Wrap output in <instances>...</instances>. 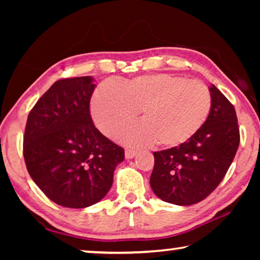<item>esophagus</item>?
Instances as JSON below:
<instances>
[{"label": "esophagus", "instance_id": "obj_1", "mask_svg": "<svg viewBox=\"0 0 260 260\" xmlns=\"http://www.w3.org/2000/svg\"><path fill=\"white\" fill-rule=\"evenodd\" d=\"M136 153H138V151L134 150V149H131V148L125 149V157L127 159H132V158H134L136 156Z\"/></svg>", "mask_w": 260, "mask_h": 260}]
</instances>
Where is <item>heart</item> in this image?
Here are the masks:
<instances>
[{
    "instance_id": "1",
    "label": "heart",
    "mask_w": 260,
    "mask_h": 260,
    "mask_svg": "<svg viewBox=\"0 0 260 260\" xmlns=\"http://www.w3.org/2000/svg\"><path fill=\"white\" fill-rule=\"evenodd\" d=\"M211 94L200 81L173 74L140 76L116 88L100 86L90 101L98 128L112 135L133 121L141 111L142 124L127 127L118 135L133 146L174 148L190 140L209 117Z\"/></svg>"
}]
</instances>
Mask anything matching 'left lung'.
I'll return each instance as SVG.
<instances>
[{"instance_id": "8db88e82", "label": "left lung", "mask_w": 260, "mask_h": 260, "mask_svg": "<svg viewBox=\"0 0 260 260\" xmlns=\"http://www.w3.org/2000/svg\"><path fill=\"white\" fill-rule=\"evenodd\" d=\"M211 110L202 128L179 147L153 152L150 186L157 197L175 205L203 201L225 177L240 144L235 109L214 85Z\"/></svg>"}]
</instances>
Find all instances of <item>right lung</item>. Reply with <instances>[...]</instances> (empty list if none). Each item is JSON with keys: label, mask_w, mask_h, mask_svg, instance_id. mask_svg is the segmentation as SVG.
Here are the masks:
<instances>
[{"label": "right lung", "mask_w": 260, "mask_h": 260, "mask_svg": "<svg viewBox=\"0 0 260 260\" xmlns=\"http://www.w3.org/2000/svg\"><path fill=\"white\" fill-rule=\"evenodd\" d=\"M94 78L56 81L30 110L24 135L26 167L48 199L64 208L98 203L113 182L124 149L96 128L89 103Z\"/></svg>", "instance_id": "right-lung-1"}]
</instances>
